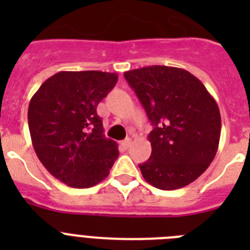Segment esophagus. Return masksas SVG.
I'll list each match as a JSON object with an SVG mask.
<instances>
[{"instance_id": "34e87169", "label": "esophagus", "mask_w": 250, "mask_h": 250, "mask_svg": "<svg viewBox=\"0 0 250 250\" xmlns=\"http://www.w3.org/2000/svg\"><path fill=\"white\" fill-rule=\"evenodd\" d=\"M131 144H132V141L130 138H127V139H125V140L121 141V146H123L124 149H129V147L131 146Z\"/></svg>"}]
</instances>
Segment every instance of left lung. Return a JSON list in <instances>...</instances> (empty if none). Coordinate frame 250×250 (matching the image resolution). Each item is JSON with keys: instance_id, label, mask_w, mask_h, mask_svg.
Returning <instances> with one entry per match:
<instances>
[{"instance_id": "1", "label": "left lung", "mask_w": 250, "mask_h": 250, "mask_svg": "<svg viewBox=\"0 0 250 250\" xmlns=\"http://www.w3.org/2000/svg\"><path fill=\"white\" fill-rule=\"evenodd\" d=\"M124 76L154 126L149 134L151 155L139 165L141 174L161 190L187 187L204 173L218 151V104L184 68L154 65Z\"/></svg>"}]
</instances>
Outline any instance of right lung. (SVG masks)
<instances>
[{
  "label": "right lung",
  "instance_id": "obj_1",
  "mask_svg": "<svg viewBox=\"0 0 250 250\" xmlns=\"http://www.w3.org/2000/svg\"><path fill=\"white\" fill-rule=\"evenodd\" d=\"M116 83L114 72L60 71L31 99L28 129L37 158L68 187L99 184L118 159V144L105 138L96 112Z\"/></svg>",
  "mask_w": 250,
  "mask_h": 250
}]
</instances>
